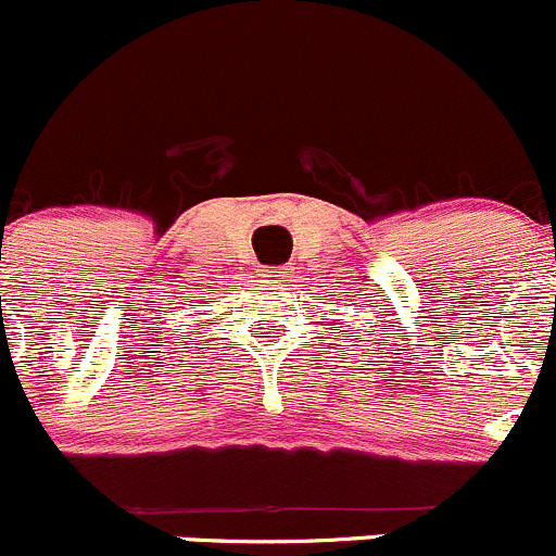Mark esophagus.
I'll use <instances>...</instances> for the list:
<instances>
[{"label": "esophagus", "instance_id": "obj_1", "mask_svg": "<svg viewBox=\"0 0 556 556\" xmlns=\"http://www.w3.org/2000/svg\"><path fill=\"white\" fill-rule=\"evenodd\" d=\"M262 278H265L267 283H276V280L280 278V270H265L262 273Z\"/></svg>", "mask_w": 556, "mask_h": 556}]
</instances>
